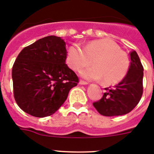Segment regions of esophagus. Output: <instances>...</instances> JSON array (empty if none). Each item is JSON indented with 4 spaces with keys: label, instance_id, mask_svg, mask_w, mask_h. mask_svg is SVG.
I'll return each instance as SVG.
<instances>
[{
    "label": "esophagus",
    "instance_id": "34e87169",
    "mask_svg": "<svg viewBox=\"0 0 154 154\" xmlns=\"http://www.w3.org/2000/svg\"><path fill=\"white\" fill-rule=\"evenodd\" d=\"M79 84L80 85H87V84H88V82L85 81H84V80H80Z\"/></svg>",
    "mask_w": 154,
    "mask_h": 154
}]
</instances>
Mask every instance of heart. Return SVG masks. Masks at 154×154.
<instances>
[{"label":"heart","instance_id":"obj_1","mask_svg":"<svg viewBox=\"0 0 154 154\" xmlns=\"http://www.w3.org/2000/svg\"><path fill=\"white\" fill-rule=\"evenodd\" d=\"M67 59L70 67L75 71L92 64L93 67L81 72L86 79H103L107 85L119 83L127 74L130 59L125 51L111 40H96L89 42L84 48L77 45L69 48Z\"/></svg>","mask_w":154,"mask_h":154}]
</instances>
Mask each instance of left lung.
I'll use <instances>...</instances> for the list:
<instances>
[{"label": "left lung", "instance_id": "obj_1", "mask_svg": "<svg viewBox=\"0 0 154 154\" xmlns=\"http://www.w3.org/2000/svg\"><path fill=\"white\" fill-rule=\"evenodd\" d=\"M130 65L127 74L117 85L105 88L106 92L93 106L105 116H116L129 113L135 108L143 95V67L135 51H131Z\"/></svg>", "mask_w": 154, "mask_h": 154}]
</instances>
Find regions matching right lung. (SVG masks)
<instances>
[{"mask_svg":"<svg viewBox=\"0 0 154 154\" xmlns=\"http://www.w3.org/2000/svg\"><path fill=\"white\" fill-rule=\"evenodd\" d=\"M67 50L60 37L47 36L24 48L12 67L14 97L35 117L55 113L65 103L77 75L65 64Z\"/></svg>","mask_w":154,"mask_h":154,"instance_id":"right-lung-1","label":"right lung"}]
</instances>
